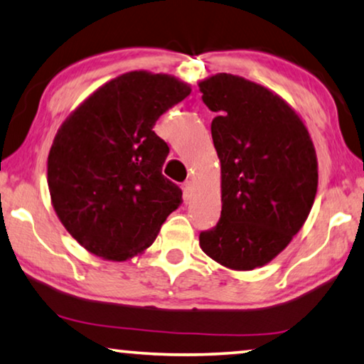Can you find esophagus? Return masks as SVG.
Returning a JSON list of instances; mask_svg holds the SVG:
<instances>
[{"label": "esophagus", "instance_id": "esophagus-1", "mask_svg": "<svg viewBox=\"0 0 364 364\" xmlns=\"http://www.w3.org/2000/svg\"><path fill=\"white\" fill-rule=\"evenodd\" d=\"M193 189H194V186H193L191 181H184V183H183V194H184V199L191 198Z\"/></svg>", "mask_w": 364, "mask_h": 364}]
</instances>
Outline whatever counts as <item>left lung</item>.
Segmentation results:
<instances>
[{"label": "left lung", "mask_w": 364, "mask_h": 364, "mask_svg": "<svg viewBox=\"0 0 364 364\" xmlns=\"http://www.w3.org/2000/svg\"><path fill=\"white\" fill-rule=\"evenodd\" d=\"M220 160L222 210L200 232L203 252L222 267L250 271L289 245L317 194V155L307 127L283 97L237 75L199 81Z\"/></svg>", "instance_id": "obj_1"}]
</instances>
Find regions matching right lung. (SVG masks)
Wrapping results in <instances>:
<instances>
[{"label": "right lung", "instance_id": "right-lung-1", "mask_svg": "<svg viewBox=\"0 0 364 364\" xmlns=\"http://www.w3.org/2000/svg\"><path fill=\"white\" fill-rule=\"evenodd\" d=\"M191 86L145 70L107 81L65 119L47 160L55 214L90 253L111 262L144 253L183 203L161 175L168 145L155 122Z\"/></svg>", "mask_w": 364, "mask_h": 364}]
</instances>
